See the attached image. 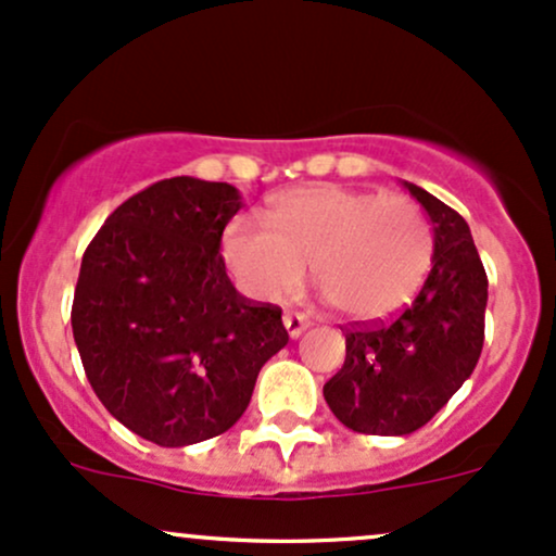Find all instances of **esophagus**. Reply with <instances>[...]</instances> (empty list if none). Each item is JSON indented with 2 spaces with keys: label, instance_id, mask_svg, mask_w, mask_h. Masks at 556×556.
Wrapping results in <instances>:
<instances>
[{
  "label": "esophagus",
  "instance_id": "1",
  "mask_svg": "<svg viewBox=\"0 0 556 556\" xmlns=\"http://www.w3.org/2000/svg\"><path fill=\"white\" fill-rule=\"evenodd\" d=\"M282 321H285V329H287V334L292 337V340H298L300 334H303L305 329L311 327V321L305 316H300V314H285L282 316Z\"/></svg>",
  "mask_w": 556,
  "mask_h": 556
}]
</instances>
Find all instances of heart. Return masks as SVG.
Segmentation results:
<instances>
[{
	"label": "heart",
	"instance_id": "1",
	"mask_svg": "<svg viewBox=\"0 0 556 556\" xmlns=\"http://www.w3.org/2000/svg\"><path fill=\"white\" fill-rule=\"evenodd\" d=\"M266 225L235 219L222 253L251 298L277 303L303 285L305 266L342 316L379 321L405 308L431 266V229L407 195L337 185L279 195Z\"/></svg>",
	"mask_w": 556,
	"mask_h": 556
}]
</instances>
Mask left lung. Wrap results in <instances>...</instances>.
<instances>
[{
    "instance_id": "obj_1",
    "label": "left lung",
    "mask_w": 556,
    "mask_h": 556,
    "mask_svg": "<svg viewBox=\"0 0 556 556\" xmlns=\"http://www.w3.org/2000/svg\"><path fill=\"white\" fill-rule=\"evenodd\" d=\"M405 188L431 219L429 277L392 321L348 329L344 366L324 384L337 420L374 437H405L429 424L473 374L483 348L489 279L468 222L418 185Z\"/></svg>"
}]
</instances>
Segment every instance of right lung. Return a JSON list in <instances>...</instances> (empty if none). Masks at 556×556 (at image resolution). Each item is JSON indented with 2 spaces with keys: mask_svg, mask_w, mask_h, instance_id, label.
<instances>
[{
  "mask_svg": "<svg viewBox=\"0 0 556 556\" xmlns=\"http://www.w3.org/2000/svg\"><path fill=\"white\" fill-rule=\"evenodd\" d=\"M238 188L172 177L127 198L83 253L73 337L96 397L159 446L232 429L285 348L282 308L229 282L222 232Z\"/></svg>",
  "mask_w": 556,
  "mask_h": 556,
  "instance_id": "right-lung-1",
  "label": "right lung"
}]
</instances>
